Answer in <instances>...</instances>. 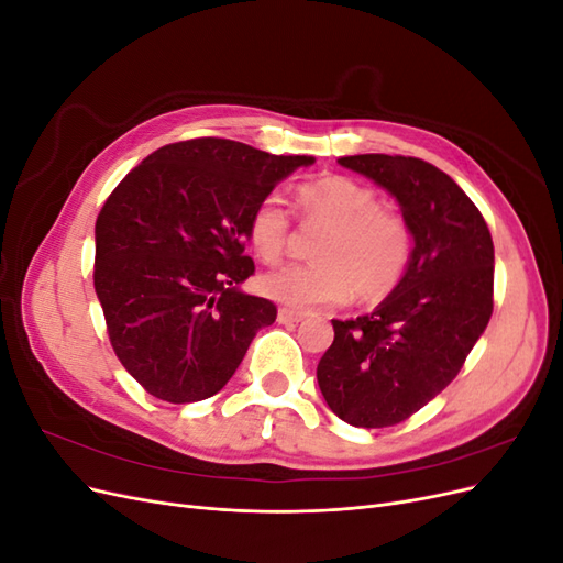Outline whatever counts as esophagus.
<instances>
[{"label": "esophagus", "mask_w": 563, "mask_h": 563, "mask_svg": "<svg viewBox=\"0 0 563 563\" xmlns=\"http://www.w3.org/2000/svg\"><path fill=\"white\" fill-rule=\"evenodd\" d=\"M302 319H305L302 312L288 310V308H282V310L277 312V321H279V323H298V321H302Z\"/></svg>", "instance_id": "34e87169"}]
</instances>
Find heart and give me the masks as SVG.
Segmentation results:
<instances>
[{"label": "heart", "mask_w": 563, "mask_h": 563, "mask_svg": "<svg viewBox=\"0 0 563 563\" xmlns=\"http://www.w3.org/2000/svg\"><path fill=\"white\" fill-rule=\"evenodd\" d=\"M305 223L329 225L312 265H286L261 277V294L291 310L331 308L354 296L364 302L395 291L411 263L413 236L406 220L383 209L371 187L345 176H321L296 192ZM291 218L267 195L249 218V242L263 263L284 258Z\"/></svg>", "instance_id": "obj_1"}]
</instances>
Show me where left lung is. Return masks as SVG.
I'll use <instances>...</instances> for the list:
<instances>
[{"instance_id":"8db88e82","label":"left lung","mask_w":563,"mask_h":563,"mask_svg":"<svg viewBox=\"0 0 563 563\" xmlns=\"http://www.w3.org/2000/svg\"><path fill=\"white\" fill-rule=\"evenodd\" d=\"M395 197L411 228L404 279L376 310L333 319L317 380L354 428H391L432 401L463 368L493 312V240L484 216L437 166L401 155L340 157Z\"/></svg>"}]
</instances>
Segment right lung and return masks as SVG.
I'll return each mask as SVG.
<instances>
[{"instance_id":"right-lung-1","label":"right lung","mask_w":563,"mask_h":563,"mask_svg":"<svg viewBox=\"0 0 563 563\" xmlns=\"http://www.w3.org/2000/svg\"><path fill=\"white\" fill-rule=\"evenodd\" d=\"M312 162L195 139L152 152L114 187L96 220L93 286L117 360L152 397H213L275 323V302L240 291L255 269L249 218Z\"/></svg>"}]
</instances>
